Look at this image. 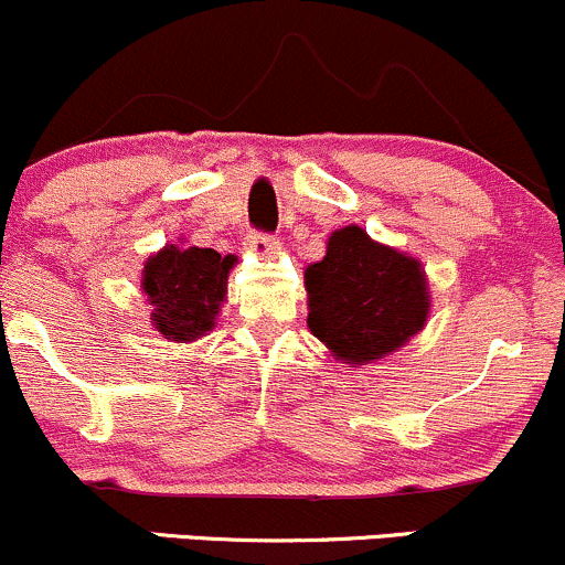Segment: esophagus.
I'll return each instance as SVG.
<instances>
[{"instance_id":"obj_1","label":"esophagus","mask_w":565,"mask_h":565,"mask_svg":"<svg viewBox=\"0 0 565 565\" xmlns=\"http://www.w3.org/2000/svg\"><path fill=\"white\" fill-rule=\"evenodd\" d=\"M280 239L275 234H266V232H250L247 236V247H250L256 256H269V253L277 250Z\"/></svg>"}]
</instances>
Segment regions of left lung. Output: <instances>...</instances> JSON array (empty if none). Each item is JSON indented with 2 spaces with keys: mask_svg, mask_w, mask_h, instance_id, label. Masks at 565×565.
<instances>
[{
  "mask_svg": "<svg viewBox=\"0 0 565 565\" xmlns=\"http://www.w3.org/2000/svg\"><path fill=\"white\" fill-rule=\"evenodd\" d=\"M305 282L309 331L348 363L393 353L428 318L420 264L377 245L358 226L331 234L329 250L305 271Z\"/></svg>",
  "mask_w": 565,
  "mask_h": 565,
  "instance_id": "left-lung-1",
  "label": "left lung"
}]
</instances>
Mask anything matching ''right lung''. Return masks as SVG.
Returning <instances> with one entry per match:
<instances>
[{
    "label": "right lung",
    "instance_id": "right-lung-1",
    "mask_svg": "<svg viewBox=\"0 0 565 565\" xmlns=\"http://www.w3.org/2000/svg\"><path fill=\"white\" fill-rule=\"evenodd\" d=\"M234 256L221 258L212 247L169 245L148 258L142 288L153 305V323L167 339L191 342L215 326L226 296Z\"/></svg>",
    "mask_w": 565,
    "mask_h": 565
}]
</instances>
